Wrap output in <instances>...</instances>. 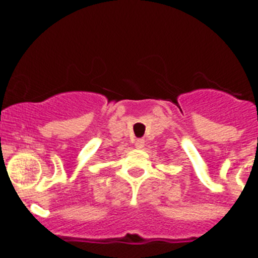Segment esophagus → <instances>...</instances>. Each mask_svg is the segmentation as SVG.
Wrapping results in <instances>:
<instances>
[{"mask_svg":"<svg viewBox=\"0 0 258 258\" xmlns=\"http://www.w3.org/2000/svg\"><path fill=\"white\" fill-rule=\"evenodd\" d=\"M136 147L137 149H143V147H145V140H137Z\"/></svg>","mask_w":258,"mask_h":258,"instance_id":"34e87169","label":"esophagus"}]
</instances>
